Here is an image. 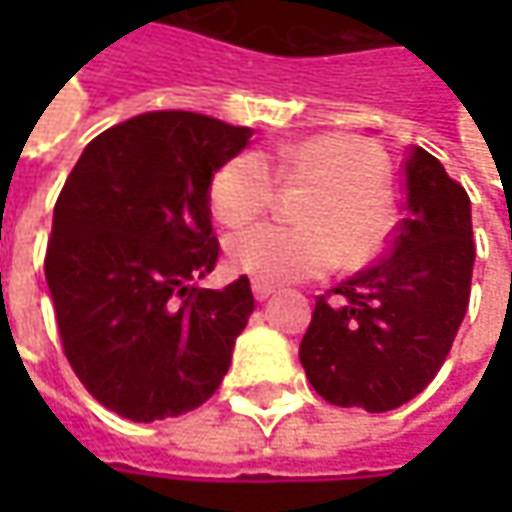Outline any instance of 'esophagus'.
Listing matches in <instances>:
<instances>
[{"instance_id": "esophagus-1", "label": "esophagus", "mask_w": 512, "mask_h": 512, "mask_svg": "<svg viewBox=\"0 0 512 512\" xmlns=\"http://www.w3.org/2000/svg\"><path fill=\"white\" fill-rule=\"evenodd\" d=\"M273 293H276V287H273V285H267V282H259V279L253 282V296H256L259 302H265V299H270Z\"/></svg>"}]
</instances>
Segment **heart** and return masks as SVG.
Returning a JSON list of instances; mask_svg holds the SVG:
<instances>
[{
	"label": "heart",
	"instance_id": "heart-1",
	"mask_svg": "<svg viewBox=\"0 0 512 512\" xmlns=\"http://www.w3.org/2000/svg\"><path fill=\"white\" fill-rule=\"evenodd\" d=\"M270 164L245 150L213 173L207 202L216 222L239 227L262 216L276 199V179L285 185H313L299 210L305 225H253L227 239V265L259 282H299L330 267H362L382 256L390 239V210L382 190L387 162L379 150L353 136H316L279 150ZM277 176L273 177L272 173Z\"/></svg>",
	"mask_w": 512,
	"mask_h": 512
}]
</instances>
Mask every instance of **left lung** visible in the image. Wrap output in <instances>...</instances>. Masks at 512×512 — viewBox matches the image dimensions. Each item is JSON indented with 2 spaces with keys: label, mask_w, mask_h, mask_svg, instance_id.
Listing matches in <instances>:
<instances>
[{
  "label": "left lung",
  "mask_w": 512,
  "mask_h": 512,
  "mask_svg": "<svg viewBox=\"0 0 512 512\" xmlns=\"http://www.w3.org/2000/svg\"><path fill=\"white\" fill-rule=\"evenodd\" d=\"M404 219L367 270L316 299L299 359L336 407L384 413L436 379L459 333L473 279L470 196L442 162L410 148Z\"/></svg>",
  "instance_id": "1"
}]
</instances>
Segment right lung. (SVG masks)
Listing matches in <instances>:
<instances>
[{"label":"right lung","instance_id":"add662e5","mask_svg":"<svg viewBox=\"0 0 512 512\" xmlns=\"http://www.w3.org/2000/svg\"><path fill=\"white\" fill-rule=\"evenodd\" d=\"M250 133L190 110L133 116L82 150L56 199L45 279L62 347L130 422L205 404L253 313L247 276L193 287L219 259L207 187Z\"/></svg>","mask_w":512,"mask_h":512}]
</instances>
